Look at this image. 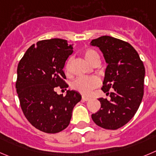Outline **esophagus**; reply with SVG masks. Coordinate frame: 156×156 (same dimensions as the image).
Returning <instances> with one entry per match:
<instances>
[{
    "instance_id": "34e87169",
    "label": "esophagus",
    "mask_w": 156,
    "mask_h": 156,
    "mask_svg": "<svg viewBox=\"0 0 156 156\" xmlns=\"http://www.w3.org/2000/svg\"><path fill=\"white\" fill-rule=\"evenodd\" d=\"M82 99L83 100V101H88V100H90V98L88 97V96H82Z\"/></svg>"
}]
</instances>
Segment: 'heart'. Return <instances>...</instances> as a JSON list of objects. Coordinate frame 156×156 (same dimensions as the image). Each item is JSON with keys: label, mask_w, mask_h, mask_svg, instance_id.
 I'll return each mask as SVG.
<instances>
[{"label": "heart", "mask_w": 156, "mask_h": 156, "mask_svg": "<svg viewBox=\"0 0 156 156\" xmlns=\"http://www.w3.org/2000/svg\"><path fill=\"white\" fill-rule=\"evenodd\" d=\"M84 57L87 62L93 65L96 60H99V56L97 52L93 49H87L83 53ZM72 58H69L64 65V71L66 73H69ZM100 84V81L96 76L90 77H78L74 80L71 83V87L76 91L84 95H88Z\"/></svg>", "instance_id": "b5f03b06"}]
</instances>
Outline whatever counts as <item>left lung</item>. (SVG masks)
<instances>
[{
    "instance_id": "obj_1",
    "label": "left lung",
    "mask_w": 156,
    "mask_h": 156,
    "mask_svg": "<svg viewBox=\"0 0 156 156\" xmlns=\"http://www.w3.org/2000/svg\"><path fill=\"white\" fill-rule=\"evenodd\" d=\"M107 63L102 90L110 100L99 98L101 108L92 114L93 122L106 129L123 126L136 114L144 94L145 67L137 51L126 41L103 36L91 41Z\"/></svg>"
}]
</instances>
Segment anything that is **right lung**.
I'll list each match as a JSON object with an SVG mask.
<instances>
[{"instance_id":"1","label":"right lung","mask_w":156,"mask_h":156,"mask_svg":"<svg viewBox=\"0 0 156 156\" xmlns=\"http://www.w3.org/2000/svg\"><path fill=\"white\" fill-rule=\"evenodd\" d=\"M72 45L59 38L38 41L27 49L17 66L16 89L27 119L37 129L57 133L69 126L73 107L81 100L75 90L58 95L56 87L68 85L63 69Z\"/></svg>"}]
</instances>
